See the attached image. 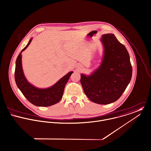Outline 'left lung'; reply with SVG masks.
Masks as SVG:
<instances>
[{
	"instance_id": "obj_1",
	"label": "left lung",
	"mask_w": 151,
	"mask_h": 151,
	"mask_svg": "<svg viewBox=\"0 0 151 151\" xmlns=\"http://www.w3.org/2000/svg\"><path fill=\"white\" fill-rule=\"evenodd\" d=\"M101 41L104 55L101 66L91 76L82 74L81 83L91 101L107 104L117 100L132 77V66L125 46L112 34H104Z\"/></svg>"
}]
</instances>
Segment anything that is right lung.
Returning a JSON list of instances; mask_svg holds the SVG:
<instances>
[{
  "instance_id": "1",
  "label": "right lung",
  "mask_w": 151,
  "mask_h": 151,
  "mask_svg": "<svg viewBox=\"0 0 151 151\" xmlns=\"http://www.w3.org/2000/svg\"><path fill=\"white\" fill-rule=\"evenodd\" d=\"M31 40L32 39H30L28 44L22 50L17 58L14 72L15 81L19 89L31 103L37 106H50L60 101L65 86L73 72L66 74L53 86L48 89H40L31 85L24 77L22 66V52L28 47Z\"/></svg>"
}]
</instances>
